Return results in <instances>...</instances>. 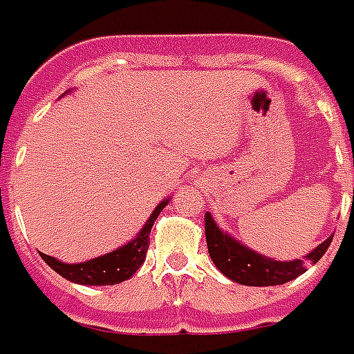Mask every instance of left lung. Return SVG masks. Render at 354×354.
I'll use <instances>...</instances> for the list:
<instances>
[{"mask_svg": "<svg viewBox=\"0 0 354 354\" xmlns=\"http://www.w3.org/2000/svg\"><path fill=\"white\" fill-rule=\"evenodd\" d=\"M204 221L205 242L212 261L225 277L244 286H278L290 282L307 270V263L320 261V257L330 248L333 238H326L322 244L317 245L307 255V259L274 261L270 257L255 253L244 244H240L238 240L230 238L227 232H223L217 227V223L213 221L209 212H205Z\"/></svg>", "mask_w": 354, "mask_h": 354, "instance_id": "obj_1", "label": "left lung"}]
</instances>
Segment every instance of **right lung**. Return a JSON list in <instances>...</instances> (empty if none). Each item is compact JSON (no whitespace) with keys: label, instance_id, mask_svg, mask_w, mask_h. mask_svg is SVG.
<instances>
[{"label":"right lung","instance_id":"1","mask_svg":"<svg viewBox=\"0 0 354 354\" xmlns=\"http://www.w3.org/2000/svg\"><path fill=\"white\" fill-rule=\"evenodd\" d=\"M167 205V200L160 202L156 205V209L152 212L149 217V221L145 223V227L141 232L133 238L131 242H127L122 248H118L114 252L95 257L91 261L85 263H62L57 261L51 255L41 253L44 259L55 272H59L62 278H66L70 282L84 286H114L124 282L127 278H131L147 257V250L150 244V229L156 221V217L160 212Z\"/></svg>","mask_w":354,"mask_h":354}]
</instances>
